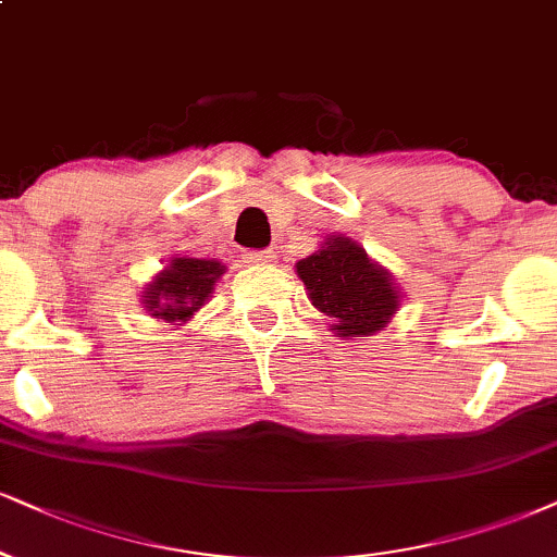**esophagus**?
Wrapping results in <instances>:
<instances>
[{
	"label": "esophagus",
	"mask_w": 557,
	"mask_h": 557,
	"mask_svg": "<svg viewBox=\"0 0 557 557\" xmlns=\"http://www.w3.org/2000/svg\"><path fill=\"white\" fill-rule=\"evenodd\" d=\"M247 265H273L276 263V256L271 250H252L245 256Z\"/></svg>",
	"instance_id": "obj_1"
}]
</instances>
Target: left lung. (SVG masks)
<instances>
[{
	"label": "left lung",
	"mask_w": 557,
	"mask_h": 557,
	"mask_svg": "<svg viewBox=\"0 0 557 557\" xmlns=\"http://www.w3.org/2000/svg\"><path fill=\"white\" fill-rule=\"evenodd\" d=\"M307 297L333 320L338 338L374 335L393 320L400 292L393 276L369 260L367 250L348 237L331 235L320 250L297 263Z\"/></svg>",
	"instance_id": "left-lung-1"
}]
</instances>
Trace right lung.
I'll return each mask as SVG.
<instances>
[{
	"instance_id": "add662e5",
	"label": "right lung",
	"mask_w": 557,
	"mask_h": 557,
	"mask_svg": "<svg viewBox=\"0 0 557 557\" xmlns=\"http://www.w3.org/2000/svg\"><path fill=\"white\" fill-rule=\"evenodd\" d=\"M222 273L224 265L214 258H173L149 281L141 305L152 318L181 325L209 301Z\"/></svg>"
}]
</instances>
